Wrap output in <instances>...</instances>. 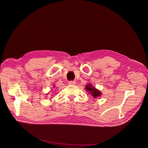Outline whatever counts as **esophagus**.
<instances>
[{"instance_id": "1", "label": "esophagus", "mask_w": 148, "mask_h": 148, "mask_svg": "<svg viewBox=\"0 0 148 148\" xmlns=\"http://www.w3.org/2000/svg\"><path fill=\"white\" fill-rule=\"evenodd\" d=\"M69 84L70 85H74L76 84V82L75 81H69Z\"/></svg>"}]
</instances>
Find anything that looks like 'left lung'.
<instances>
[{
    "label": "left lung",
    "instance_id": "8db88e82",
    "mask_svg": "<svg viewBox=\"0 0 148 148\" xmlns=\"http://www.w3.org/2000/svg\"><path fill=\"white\" fill-rule=\"evenodd\" d=\"M85 89H86L88 91H89V93L91 94L93 97L96 98L101 96V92L99 91H98L95 87H92V85H91L90 84H87L86 86L85 87Z\"/></svg>",
    "mask_w": 148,
    "mask_h": 148
}]
</instances>
